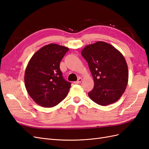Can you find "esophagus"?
<instances>
[{
	"label": "esophagus",
	"mask_w": 149,
	"mask_h": 149,
	"mask_svg": "<svg viewBox=\"0 0 149 149\" xmlns=\"http://www.w3.org/2000/svg\"><path fill=\"white\" fill-rule=\"evenodd\" d=\"M82 78H78V81H74V84H79V83H80L82 81Z\"/></svg>",
	"instance_id": "obj_1"
}]
</instances>
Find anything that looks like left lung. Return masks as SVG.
<instances>
[{
  "mask_svg": "<svg viewBox=\"0 0 149 149\" xmlns=\"http://www.w3.org/2000/svg\"><path fill=\"white\" fill-rule=\"evenodd\" d=\"M81 55L88 63L94 86L88 96L94 102L107 106L119 100L128 83L129 71L124 56L104 42L86 46Z\"/></svg>",
  "mask_w": 149,
  "mask_h": 149,
  "instance_id": "8db88e82",
  "label": "left lung"
}]
</instances>
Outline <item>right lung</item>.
Here are the masks:
<instances>
[{
    "label": "right lung",
    "mask_w": 149,
    "mask_h": 149,
    "mask_svg": "<svg viewBox=\"0 0 149 149\" xmlns=\"http://www.w3.org/2000/svg\"><path fill=\"white\" fill-rule=\"evenodd\" d=\"M69 48L50 43L31 58L25 71L26 91L37 104L45 107L56 106L66 97L71 83L65 80L60 61Z\"/></svg>",
    "instance_id": "add662e5"
}]
</instances>
